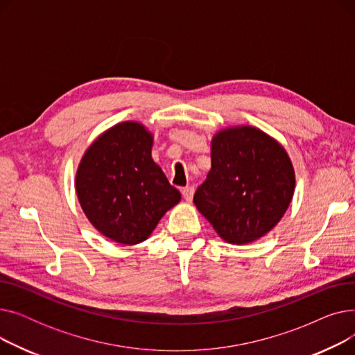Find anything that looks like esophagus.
<instances>
[{
    "label": "esophagus",
    "instance_id": "esophagus-1",
    "mask_svg": "<svg viewBox=\"0 0 355 355\" xmlns=\"http://www.w3.org/2000/svg\"><path fill=\"white\" fill-rule=\"evenodd\" d=\"M182 197L185 201H191L193 200V196H194V187H185L182 189Z\"/></svg>",
    "mask_w": 355,
    "mask_h": 355
}]
</instances>
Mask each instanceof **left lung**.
Listing matches in <instances>:
<instances>
[{
	"instance_id": "left-lung-1",
	"label": "left lung",
	"mask_w": 355,
	"mask_h": 355,
	"mask_svg": "<svg viewBox=\"0 0 355 355\" xmlns=\"http://www.w3.org/2000/svg\"><path fill=\"white\" fill-rule=\"evenodd\" d=\"M295 171L285 148L253 126L223 129L211 141V170L194 194L197 210L232 245L270 232L288 210Z\"/></svg>"
}]
</instances>
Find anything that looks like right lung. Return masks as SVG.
<instances>
[{
  "instance_id": "add662e5",
  "label": "right lung",
  "mask_w": 355,
  "mask_h": 355,
  "mask_svg": "<svg viewBox=\"0 0 355 355\" xmlns=\"http://www.w3.org/2000/svg\"><path fill=\"white\" fill-rule=\"evenodd\" d=\"M153 134L122 122L95 139L79 164L76 193L86 217L105 237L138 245L181 200L151 157Z\"/></svg>"
}]
</instances>
